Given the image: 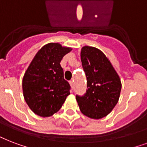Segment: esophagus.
Returning <instances> with one entry per match:
<instances>
[{
	"instance_id": "34e87169",
	"label": "esophagus",
	"mask_w": 147,
	"mask_h": 147,
	"mask_svg": "<svg viewBox=\"0 0 147 147\" xmlns=\"http://www.w3.org/2000/svg\"><path fill=\"white\" fill-rule=\"evenodd\" d=\"M69 84H70V86H71V88H74V81L73 80H71V81L69 82Z\"/></svg>"
}]
</instances>
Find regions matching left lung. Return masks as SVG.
<instances>
[{"instance_id":"obj_1","label":"left lung","mask_w":147,"mask_h":147,"mask_svg":"<svg viewBox=\"0 0 147 147\" xmlns=\"http://www.w3.org/2000/svg\"><path fill=\"white\" fill-rule=\"evenodd\" d=\"M81 61L87 89L82 96H76L79 109L89 118H103L118 102L122 88L120 78L107 57L96 48L82 47Z\"/></svg>"}]
</instances>
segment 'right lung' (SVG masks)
<instances>
[{"label":"right lung","instance_id":"1","mask_svg":"<svg viewBox=\"0 0 147 147\" xmlns=\"http://www.w3.org/2000/svg\"><path fill=\"white\" fill-rule=\"evenodd\" d=\"M71 48L49 43L39 50L22 80L24 99L38 116L49 117L57 113L70 94V85L64 78L60 62Z\"/></svg>","mask_w":147,"mask_h":147}]
</instances>
